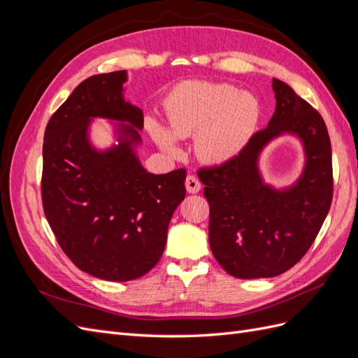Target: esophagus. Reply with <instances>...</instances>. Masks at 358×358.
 I'll list each match as a JSON object with an SVG mask.
<instances>
[{"instance_id":"obj_1","label":"esophagus","mask_w":358,"mask_h":358,"mask_svg":"<svg viewBox=\"0 0 358 358\" xmlns=\"http://www.w3.org/2000/svg\"><path fill=\"white\" fill-rule=\"evenodd\" d=\"M185 187H187V191H188L189 194H197V192L200 191V188H201V183H200V180H199L197 176L188 175V176H187V180H185Z\"/></svg>"}]
</instances>
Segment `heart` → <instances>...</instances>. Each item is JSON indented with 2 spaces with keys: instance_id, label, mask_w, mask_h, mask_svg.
<instances>
[{
  "instance_id": "obj_1",
  "label": "heart",
  "mask_w": 358,
  "mask_h": 358,
  "mask_svg": "<svg viewBox=\"0 0 358 358\" xmlns=\"http://www.w3.org/2000/svg\"><path fill=\"white\" fill-rule=\"evenodd\" d=\"M262 116L257 96L225 83L194 82L180 86L169 101V129L150 121V134L166 152L176 155V137L197 134V154L213 164L241 155Z\"/></svg>"
}]
</instances>
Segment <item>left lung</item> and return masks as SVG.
I'll return each instance as SVG.
<instances>
[{"instance_id":"left-lung-1","label":"left lung","mask_w":358,"mask_h":358,"mask_svg":"<svg viewBox=\"0 0 358 358\" xmlns=\"http://www.w3.org/2000/svg\"><path fill=\"white\" fill-rule=\"evenodd\" d=\"M276 109L241 155L199 170L209 201V243L227 273L241 279L287 272L315 241L333 199L331 145L321 115L291 86L273 79ZM296 135L306 167L291 187L278 190L262 180L257 158L273 138Z\"/></svg>"}]
</instances>
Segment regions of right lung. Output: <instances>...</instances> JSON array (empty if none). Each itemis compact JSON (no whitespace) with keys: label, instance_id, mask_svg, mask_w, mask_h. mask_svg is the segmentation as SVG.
I'll use <instances>...</instances> for the list:
<instances>
[{"label":"right lung","instance_id":"1","mask_svg":"<svg viewBox=\"0 0 358 358\" xmlns=\"http://www.w3.org/2000/svg\"><path fill=\"white\" fill-rule=\"evenodd\" d=\"M125 82V70L83 80L49 119L43 143L41 200L53 234L80 270L115 282L159 262L187 192L185 169L154 175L140 164L143 112L124 99ZM94 117L118 122L117 145L92 146Z\"/></svg>","mask_w":358,"mask_h":358}]
</instances>
